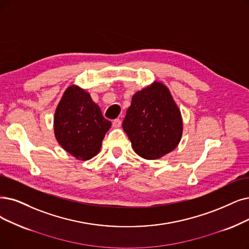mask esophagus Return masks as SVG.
Wrapping results in <instances>:
<instances>
[{
    "instance_id": "1",
    "label": "esophagus",
    "mask_w": 249,
    "mask_h": 249,
    "mask_svg": "<svg viewBox=\"0 0 249 249\" xmlns=\"http://www.w3.org/2000/svg\"><path fill=\"white\" fill-rule=\"evenodd\" d=\"M112 125H113V127H115V128L121 127V126H122V121H121V119H119V118L114 119L113 123H112Z\"/></svg>"
}]
</instances>
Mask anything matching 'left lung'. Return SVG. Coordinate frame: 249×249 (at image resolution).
Wrapping results in <instances>:
<instances>
[{
	"instance_id": "left-lung-1",
	"label": "left lung",
	"mask_w": 249,
	"mask_h": 249,
	"mask_svg": "<svg viewBox=\"0 0 249 249\" xmlns=\"http://www.w3.org/2000/svg\"><path fill=\"white\" fill-rule=\"evenodd\" d=\"M123 128L142 158L153 160L175 150L182 139L183 119L168 88L155 81L138 91Z\"/></svg>"
}]
</instances>
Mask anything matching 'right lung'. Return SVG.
I'll list each match as a JSON object with an SVG mask.
<instances>
[{"instance_id": "obj_1", "label": "right lung", "mask_w": 249, "mask_h": 249, "mask_svg": "<svg viewBox=\"0 0 249 249\" xmlns=\"http://www.w3.org/2000/svg\"><path fill=\"white\" fill-rule=\"evenodd\" d=\"M110 127L90 94L76 85L66 89L54 114L55 138L66 152L89 160L100 152Z\"/></svg>"}]
</instances>
